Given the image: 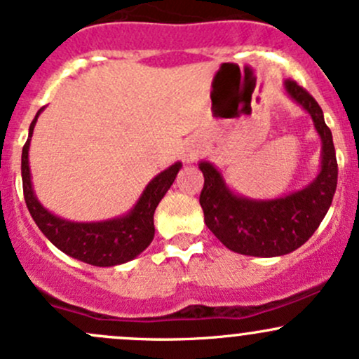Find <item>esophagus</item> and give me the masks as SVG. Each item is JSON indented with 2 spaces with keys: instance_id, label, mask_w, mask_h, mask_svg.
Here are the masks:
<instances>
[{
  "instance_id": "34e87169",
  "label": "esophagus",
  "mask_w": 359,
  "mask_h": 359,
  "mask_svg": "<svg viewBox=\"0 0 359 359\" xmlns=\"http://www.w3.org/2000/svg\"><path fill=\"white\" fill-rule=\"evenodd\" d=\"M194 156H196V155H191V158H194Z\"/></svg>"
}]
</instances>
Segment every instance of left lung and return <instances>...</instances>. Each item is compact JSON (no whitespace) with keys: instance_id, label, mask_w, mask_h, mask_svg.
<instances>
[{"instance_id":"left-lung-1","label":"left lung","mask_w":359,"mask_h":359,"mask_svg":"<svg viewBox=\"0 0 359 359\" xmlns=\"http://www.w3.org/2000/svg\"><path fill=\"white\" fill-rule=\"evenodd\" d=\"M285 86L312 116L324 143L322 170L309 187L281 199H242L224 186L212 165L206 161L199 165L204 175L199 196L204 222L224 247L243 255L276 257L302 247L322 223L337 187L336 148L320 105L294 80H286Z\"/></svg>"}]
</instances>
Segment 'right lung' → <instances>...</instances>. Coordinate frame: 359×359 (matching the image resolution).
I'll return each instance as SVG.
<instances>
[{
	"mask_svg": "<svg viewBox=\"0 0 359 359\" xmlns=\"http://www.w3.org/2000/svg\"><path fill=\"white\" fill-rule=\"evenodd\" d=\"M41 110L37 112V116L41 114ZM37 116L30 124L29 140L22 149L23 198H25L27 208H29L34 222L59 250L78 259V261L92 264V266L109 267L135 259L137 254L147 249L155 237L153 215H155L156 206H158L165 192L170 189L173 180H175L180 163L172 165L170 168L156 175L144 189L135 210L124 218L102 223L66 222V219L50 215L39 204V201L34 196L32 184H30L29 147Z\"/></svg>",
	"mask_w": 359,
	"mask_h": 359,
	"instance_id": "1",
	"label": "right lung"
}]
</instances>
